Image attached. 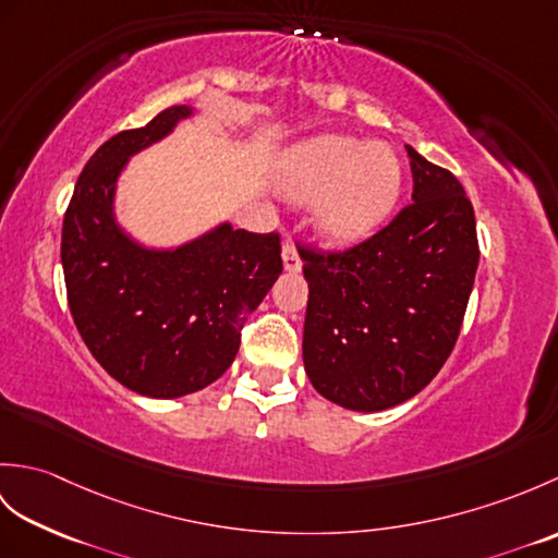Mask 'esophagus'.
Masks as SVG:
<instances>
[{
    "mask_svg": "<svg viewBox=\"0 0 558 558\" xmlns=\"http://www.w3.org/2000/svg\"><path fill=\"white\" fill-rule=\"evenodd\" d=\"M282 268L288 272H298L302 268V256L298 252V246H294L290 240L282 244Z\"/></svg>",
    "mask_w": 558,
    "mask_h": 558,
    "instance_id": "34e87169",
    "label": "esophagus"
}]
</instances>
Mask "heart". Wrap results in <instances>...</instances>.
Instances as JSON below:
<instances>
[{"label": "heart", "instance_id": "b5f03b06", "mask_svg": "<svg viewBox=\"0 0 558 558\" xmlns=\"http://www.w3.org/2000/svg\"><path fill=\"white\" fill-rule=\"evenodd\" d=\"M288 198L318 201L316 222L330 240L357 242L390 218L402 192V160L384 141L324 134L282 160Z\"/></svg>", "mask_w": 558, "mask_h": 558}]
</instances>
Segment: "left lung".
I'll return each instance as SVG.
<instances>
[{"instance_id":"8db88e82","label":"left lung","mask_w":558,"mask_h":558,"mask_svg":"<svg viewBox=\"0 0 558 558\" xmlns=\"http://www.w3.org/2000/svg\"><path fill=\"white\" fill-rule=\"evenodd\" d=\"M408 148L412 204L338 254L306 248L302 357L340 408L378 412L417 396L453 350L480 264L465 189Z\"/></svg>"}]
</instances>
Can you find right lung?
<instances>
[{
    "instance_id": "1",
    "label": "right lung",
    "mask_w": 558,
    "mask_h": 558,
    "mask_svg": "<svg viewBox=\"0 0 558 558\" xmlns=\"http://www.w3.org/2000/svg\"><path fill=\"white\" fill-rule=\"evenodd\" d=\"M194 108L174 105L120 132L83 168L62 225L69 310L93 357L146 398H182L216 381L240 350V330L282 272L280 236L230 222L174 248H153L114 216L117 180Z\"/></svg>"
}]
</instances>
